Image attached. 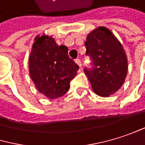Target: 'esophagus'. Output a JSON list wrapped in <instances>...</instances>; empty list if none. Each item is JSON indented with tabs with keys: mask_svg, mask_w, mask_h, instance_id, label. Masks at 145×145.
Segmentation results:
<instances>
[{
	"mask_svg": "<svg viewBox=\"0 0 145 145\" xmlns=\"http://www.w3.org/2000/svg\"><path fill=\"white\" fill-rule=\"evenodd\" d=\"M75 62H76V63L80 68H82V62H81V60H80L79 58L76 59V60H75Z\"/></svg>",
	"mask_w": 145,
	"mask_h": 145,
	"instance_id": "1",
	"label": "esophagus"
}]
</instances>
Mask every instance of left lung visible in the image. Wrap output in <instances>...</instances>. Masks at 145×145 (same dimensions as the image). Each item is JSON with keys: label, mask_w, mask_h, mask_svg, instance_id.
Instances as JSON below:
<instances>
[{"label": "left lung", "mask_w": 145, "mask_h": 145, "mask_svg": "<svg viewBox=\"0 0 145 145\" xmlns=\"http://www.w3.org/2000/svg\"><path fill=\"white\" fill-rule=\"evenodd\" d=\"M86 55L92 60L85 68L92 88L98 95L108 97L122 86L127 73V58L123 46L110 29L99 27L88 34Z\"/></svg>", "instance_id": "8db88e82"}]
</instances>
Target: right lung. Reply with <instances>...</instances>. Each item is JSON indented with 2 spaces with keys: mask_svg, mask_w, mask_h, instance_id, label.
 <instances>
[{
  "mask_svg": "<svg viewBox=\"0 0 145 145\" xmlns=\"http://www.w3.org/2000/svg\"><path fill=\"white\" fill-rule=\"evenodd\" d=\"M30 77L40 93L54 99L64 95L79 66L68 55L67 46H58L51 36H36L29 58Z\"/></svg>",
  "mask_w": 145,
  "mask_h": 145,
  "instance_id": "1",
  "label": "right lung"
}]
</instances>
